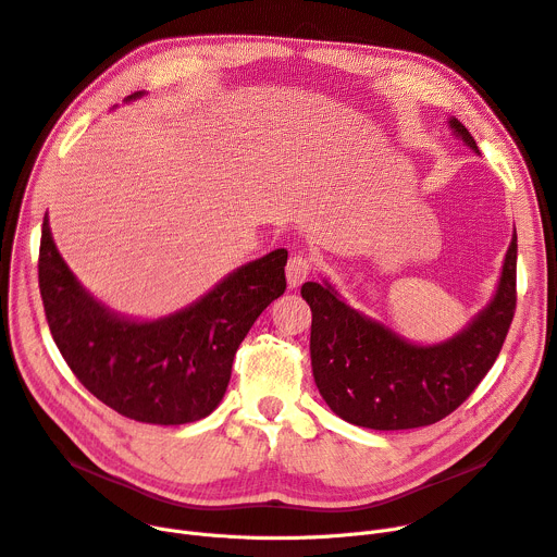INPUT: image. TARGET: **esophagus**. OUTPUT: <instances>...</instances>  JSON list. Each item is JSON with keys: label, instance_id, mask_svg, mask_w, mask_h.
Here are the masks:
<instances>
[{"label": "esophagus", "instance_id": "1", "mask_svg": "<svg viewBox=\"0 0 557 557\" xmlns=\"http://www.w3.org/2000/svg\"><path fill=\"white\" fill-rule=\"evenodd\" d=\"M311 273V257L307 252H295L290 255L286 264V280L290 288H298Z\"/></svg>", "mask_w": 557, "mask_h": 557}]
</instances>
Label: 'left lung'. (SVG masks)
Masks as SVG:
<instances>
[{"mask_svg": "<svg viewBox=\"0 0 557 557\" xmlns=\"http://www.w3.org/2000/svg\"><path fill=\"white\" fill-rule=\"evenodd\" d=\"M450 127L476 150L470 132ZM517 235L493 302L448 343L419 347L347 307L331 284L305 282L315 385L341 419L372 430H410L453 414L495 364L517 302Z\"/></svg>", "mask_w": 557, "mask_h": 557, "instance_id": "8db88e82", "label": "left lung"}]
</instances>
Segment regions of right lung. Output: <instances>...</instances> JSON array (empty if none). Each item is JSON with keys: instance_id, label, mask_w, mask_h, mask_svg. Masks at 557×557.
Listing matches in <instances>:
<instances>
[{"instance_id": "right-lung-1", "label": "right lung", "mask_w": 557, "mask_h": 557, "mask_svg": "<svg viewBox=\"0 0 557 557\" xmlns=\"http://www.w3.org/2000/svg\"><path fill=\"white\" fill-rule=\"evenodd\" d=\"M140 91L127 96L136 98ZM277 248L237 269L193 307L157 322L109 313L73 277L45 214L37 280L51 336L69 369L98 400L138 423L181 425L208 417L224 398L235 354L286 290Z\"/></svg>"}]
</instances>
